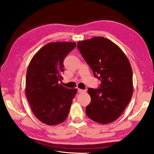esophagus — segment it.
Masks as SVG:
<instances>
[{
	"instance_id": "1",
	"label": "esophagus",
	"mask_w": 154,
	"mask_h": 154,
	"mask_svg": "<svg viewBox=\"0 0 154 154\" xmlns=\"http://www.w3.org/2000/svg\"><path fill=\"white\" fill-rule=\"evenodd\" d=\"M77 92H79V93H83V92H86V90H82V89H78L77 90Z\"/></svg>"
}]
</instances>
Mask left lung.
Wrapping results in <instances>:
<instances>
[{
	"mask_svg": "<svg viewBox=\"0 0 154 154\" xmlns=\"http://www.w3.org/2000/svg\"><path fill=\"white\" fill-rule=\"evenodd\" d=\"M77 47L94 77L101 81L98 88H88L91 102L85 113L97 123L113 122L123 113L133 93L128 60L118 45L104 37L79 41Z\"/></svg>",
	"mask_w": 154,
	"mask_h": 154,
	"instance_id": "obj_1",
	"label": "left lung"
}]
</instances>
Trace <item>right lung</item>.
Listing matches in <instances>:
<instances>
[{"instance_id":"right-lung-1","label":"right lung","mask_w":154,"mask_h":154,"mask_svg":"<svg viewBox=\"0 0 154 154\" xmlns=\"http://www.w3.org/2000/svg\"><path fill=\"white\" fill-rule=\"evenodd\" d=\"M72 42L50 43L31 60L26 79V95L35 116L43 123L57 125L66 119L77 89L58 83L64 72V60L73 49Z\"/></svg>"}]
</instances>
